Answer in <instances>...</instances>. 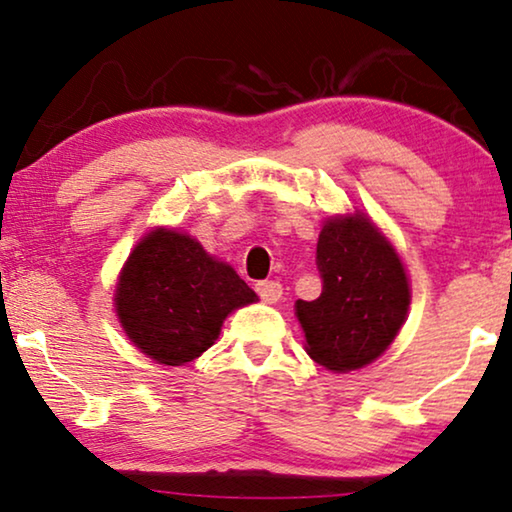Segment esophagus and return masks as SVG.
Listing matches in <instances>:
<instances>
[{
  "label": "esophagus",
  "instance_id": "1",
  "mask_svg": "<svg viewBox=\"0 0 512 512\" xmlns=\"http://www.w3.org/2000/svg\"><path fill=\"white\" fill-rule=\"evenodd\" d=\"M255 292L259 294V299L266 301V304H276L280 294H283V285H280L278 280H259L255 285Z\"/></svg>",
  "mask_w": 512,
  "mask_h": 512
}]
</instances>
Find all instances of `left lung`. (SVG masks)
Wrapping results in <instances>:
<instances>
[{"label": "left lung", "mask_w": 512, "mask_h": 512, "mask_svg": "<svg viewBox=\"0 0 512 512\" xmlns=\"http://www.w3.org/2000/svg\"><path fill=\"white\" fill-rule=\"evenodd\" d=\"M322 292L297 301L308 355L329 371H352L383 355L406 320L408 278L399 255L364 215L327 220L318 253Z\"/></svg>", "instance_id": "1"}]
</instances>
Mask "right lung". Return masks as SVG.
<instances>
[{
    "instance_id": "obj_1",
    "label": "right lung",
    "mask_w": 512,
    "mask_h": 512,
    "mask_svg": "<svg viewBox=\"0 0 512 512\" xmlns=\"http://www.w3.org/2000/svg\"><path fill=\"white\" fill-rule=\"evenodd\" d=\"M257 294L190 236L155 229L120 273L115 308L136 348L167 366L211 348L222 320Z\"/></svg>"
}]
</instances>
